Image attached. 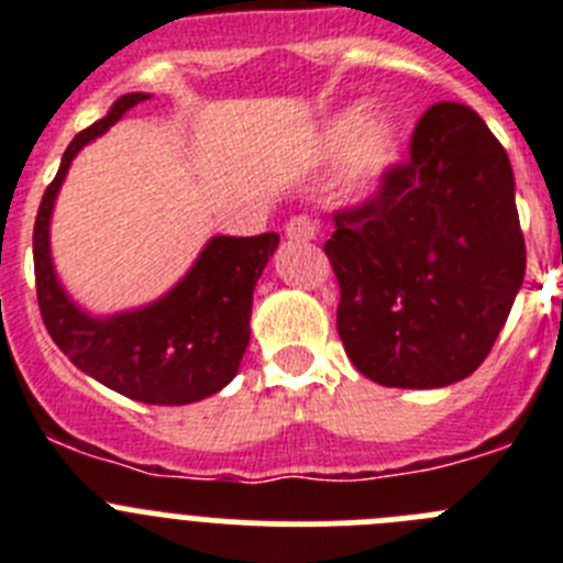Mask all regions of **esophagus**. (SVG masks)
<instances>
[{"label": "esophagus", "mask_w": 563, "mask_h": 563, "mask_svg": "<svg viewBox=\"0 0 563 563\" xmlns=\"http://www.w3.org/2000/svg\"><path fill=\"white\" fill-rule=\"evenodd\" d=\"M285 236L290 242H312L318 236V225L310 220V217H292L285 225Z\"/></svg>", "instance_id": "obj_1"}]
</instances>
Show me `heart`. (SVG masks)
<instances>
[{"mask_svg":"<svg viewBox=\"0 0 563 563\" xmlns=\"http://www.w3.org/2000/svg\"><path fill=\"white\" fill-rule=\"evenodd\" d=\"M409 141V121L395 107L346 109L327 126L324 146L332 157H346V186L357 197H369L389 180L402 163Z\"/></svg>","mask_w":563,"mask_h":563,"instance_id":"obj_1","label":"heart"}]
</instances>
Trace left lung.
<instances>
[{
    "mask_svg": "<svg viewBox=\"0 0 563 563\" xmlns=\"http://www.w3.org/2000/svg\"><path fill=\"white\" fill-rule=\"evenodd\" d=\"M327 256L338 335L355 369L395 389H442L479 369L525 282L510 157L465 103L422 114L411 161L375 200L335 213Z\"/></svg>",
    "mask_w": 563,
    "mask_h": 563,
    "instance_id": "1",
    "label": "left lung"
}]
</instances>
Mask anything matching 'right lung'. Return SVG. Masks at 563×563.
Returning <instances> with one entry per match:
<instances>
[{
    "instance_id": "obj_1",
    "label": "right lung",
    "mask_w": 563,
    "mask_h": 563,
    "mask_svg": "<svg viewBox=\"0 0 563 563\" xmlns=\"http://www.w3.org/2000/svg\"><path fill=\"white\" fill-rule=\"evenodd\" d=\"M146 98L152 96H121L101 121L78 132L64 152L33 228L36 296L49 338L84 375L129 400L186 406L217 395L236 377L251 341L253 290L276 253L278 233L211 236L172 290L112 316H92L67 296L49 251L53 208L76 154Z\"/></svg>"
}]
</instances>
